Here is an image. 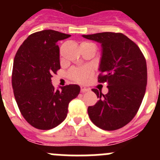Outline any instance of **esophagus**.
Returning <instances> with one entry per match:
<instances>
[{
	"instance_id": "obj_1",
	"label": "esophagus",
	"mask_w": 160,
	"mask_h": 160,
	"mask_svg": "<svg viewBox=\"0 0 160 160\" xmlns=\"http://www.w3.org/2000/svg\"><path fill=\"white\" fill-rule=\"evenodd\" d=\"M90 90V88H88V87H84V86L80 87V91H81L82 93H84V92L89 91Z\"/></svg>"
}]
</instances>
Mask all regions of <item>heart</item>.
Here are the masks:
<instances>
[{"label":"heart","instance_id":"obj_1","mask_svg":"<svg viewBox=\"0 0 160 160\" xmlns=\"http://www.w3.org/2000/svg\"><path fill=\"white\" fill-rule=\"evenodd\" d=\"M95 46L94 44L88 42H83L80 44V47L85 46ZM93 74V70L90 67H81V68H72L69 72L71 80L78 83H87Z\"/></svg>","mask_w":160,"mask_h":160}]
</instances>
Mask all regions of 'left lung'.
<instances>
[{"label": "left lung", "mask_w": 160, "mask_h": 160, "mask_svg": "<svg viewBox=\"0 0 160 160\" xmlns=\"http://www.w3.org/2000/svg\"><path fill=\"white\" fill-rule=\"evenodd\" d=\"M83 37L101 43L98 82L108 85L107 94L92 89L99 101L88 107V115L101 129H119L133 119L144 98L147 85L146 58L139 47L120 32H101Z\"/></svg>", "instance_id": "1"}]
</instances>
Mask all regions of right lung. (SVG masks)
Here are the masks:
<instances>
[{"label": "right lung", "instance_id": "right-lung-1", "mask_svg": "<svg viewBox=\"0 0 160 160\" xmlns=\"http://www.w3.org/2000/svg\"><path fill=\"white\" fill-rule=\"evenodd\" d=\"M70 35L43 30L30 35L16 52L13 63V91L21 114L34 128L49 130L67 118L69 103L80 87L70 84L55 90L51 77L60 69L59 40Z\"/></svg>", "mask_w": 160, "mask_h": 160}]
</instances>
